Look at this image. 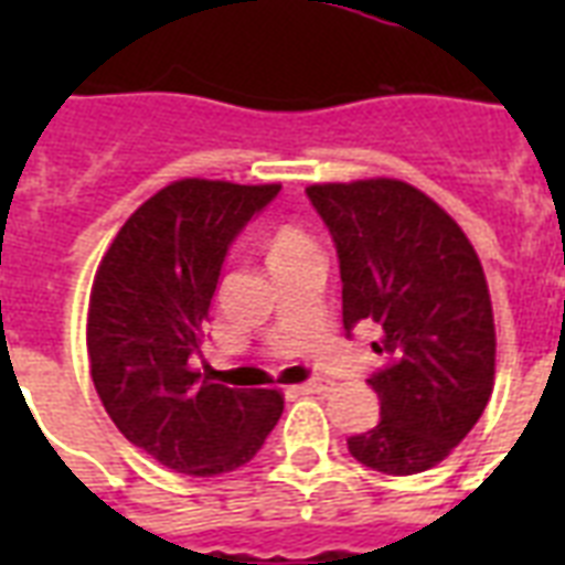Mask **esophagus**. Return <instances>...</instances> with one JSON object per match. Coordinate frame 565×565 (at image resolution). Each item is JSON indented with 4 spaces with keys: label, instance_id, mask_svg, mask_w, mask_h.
Here are the masks:
<instances>
[{
    "label": "esophagus",
    "instance_id": "esophagus-1",
    "mask_svg": "<svg viewBox=\"0 0 565 565\" xmlns=\"http://www.w3.org/2000/svg\"><path fill=\"white\" fill-rule=\"evenodd\" d=\"M328 390H334V381H328V377H310V381H305V384L296 386V393H301V395L328 393Z\"/></svg>",
    "mask_w": 565,
    "mask_h": 565
}]
</instances>
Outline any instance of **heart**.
<instances>
[{
  "label": "heart",
  "mask_w": 565,
  "mask_h": 565,
  "mask_svg": "<svg viewBox=\"0 0 565 565\" xmlns=\"http://www.w3.org/2000/svg\"><path fill=\"white\" fill-rule=\"evenodd\" d=\"M310 239L308 234L296 225H278L269 237V257L290 255V252H299V248H308Z\"/></svg>",
  "instance_id": "1"
}]
</instances>
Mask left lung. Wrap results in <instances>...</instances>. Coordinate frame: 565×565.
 I'll list each match as a JSON object with an SVG mask.
<instances>
[{
  "instance_id": "left-lung-1",
  "label": "left lung",
  "mask_w": 565,
  "mask_h": 565,
  "mask_svg": "<svg viewBox=\"0 0 565 565\" xmlns=\"http://www.w3.org/2000/svg\"><path fill=\"white\" fill-rule=\"evenodd\" d=\"M343 278V326L375 322L386 363L372 430L349 437L354 460L384 475L425 472L475 428L492 395L495 326L483 266L460 225L395 179L310 184Z\"/></svg>"
}]
</instances>
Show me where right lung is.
I'll return each instance as SVG.
<instances>
[{
	"label": "right lung",
	"mask_w": 565,
	"mask_h": 565,
	"mask_svg": "<svg viewBox=\"0 0 565 565\" xmlns=\"http://www.w3.org/2000/svg\"><path fill=\"white\" fill-rule=\"evenodd\" d=\"M278 190L172 181L128 216L96 269L93 386L119 434L181 475L234 472L281 419L278 390H231L193 370L231 243Z\"/></svg>",
	"instance_id": "1"
}]
</instances>
